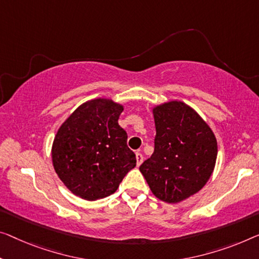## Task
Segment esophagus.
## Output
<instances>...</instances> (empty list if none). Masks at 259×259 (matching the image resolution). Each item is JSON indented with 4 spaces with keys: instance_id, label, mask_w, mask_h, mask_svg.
Returning a JSON list of instances; mask_svg holds the SVG:
<instances>
[{
    "instance_id": "34e87169",
    "label": "esophagus",
    "mask_w": 259,
    "mask_h": 259,
    "mask_svg": "<svg viewBox=\"0 0 259 259\" xmlns=\"http://www.w3.org/2000/svg\"><path fill=\"white\" fill-rule=\"evenodd\" d=\"M136 161H137V166H140V165L143 163V154L140 151L136 152Z\"/></svg>"
}]
</instances>
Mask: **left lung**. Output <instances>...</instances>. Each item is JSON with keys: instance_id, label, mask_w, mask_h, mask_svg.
<instances>
[{"instance_id": "left-lung-1", "label": "left lung", "mask_w": 259, "mask_h": 259, "mask_svg": "<svg viewBox=\"0 0 259 259\" xmlns=\"http://www.w3.org/2000/svg\"><path fill=\"white\" fill-rule=\"evenodd\" d=\"M154 151L140 166L153 195L178 203L198 193L213 175L218 142L207 122L178 100L152 107Z\"/></svg>"}]
</instances>
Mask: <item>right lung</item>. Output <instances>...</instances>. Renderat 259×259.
<instances>
[{"label":"right lung","mask_w":259,"mask_h":259,"mask_svg":"<svg viewBox=\"0 0 259 259\" xmlns=\"http://www.w3.org/2000/svg\"><path fill=\"white\" fill-rule=\"evenodd\" d=\"M124 109L109 98L80 105L58 129L52 143L55 171L73 194L87 201L116 192L136 156L126 145L128 135L118 124Z\"/></svg>","instance_id":"right-lung-1"}]
</instances>
